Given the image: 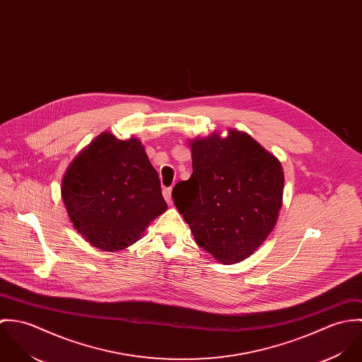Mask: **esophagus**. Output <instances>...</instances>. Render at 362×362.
<instances>
[{"label":"esophagus","instance_id":"esophagus-1","mask_svg":"<svg viewBox=\"0 0 362 362\" xmlns=\"http://www.w3.org/2000/svg\"><path fill=\"white\" fill-rule=\"evenodd\" d=\"M163 197H164V199H165V202H167L168 205H171V204H173V198H171V188H164V189H163Z\"/></svg>","mask_w":362,"mask_h":362}]
</instances>
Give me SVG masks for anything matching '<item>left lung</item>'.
Instances as JSON below:
<instances>
[{
  "instance_id": "8db88e82",
  "label": "left lung",
  "mask_w": 362,
  "mask_h": 362,
  "mask_svg": "<svg viewBox=\"0 0 362 362\" xmlns=\"http://www.w3.org/2000/svg\"><path fill=\"white\" fill-rule=\"evenodd\" d=\"M192 175L173 199L195 243L223 264L251 257L274 228L284 171L276 156L238 129L189 141Z\"/></svg>"
}]
</instances>
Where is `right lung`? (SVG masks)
<instances>
[{
    "label": "right lung",
    "mask_w": 362,
    "mask_h": 362,
    "mask_svg": "<svg viewBox=\"0 0 362 362\" xmlns=\"http://www.w3.org/2000/svg\"><path fill=\"white\" fill-rule=\"evenodd\" d=\"M74 228L93 247L115 252L135 244L167 210L160 178L138 138L103 132L79 152L61 182Z\"/></svg>",
    "instance_id": "1"
}]
</instances>
